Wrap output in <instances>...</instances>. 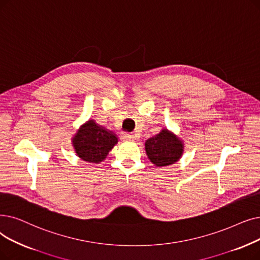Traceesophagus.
Returning <instances> with one entry per match:
<instances>
[{
	"instance_id": "esophagus-1",
	"label": "esophagus",
	"mask_w": 260,
	"mask_h": 260,
	"mask_svg": "<svg viewBox=\"0 0 260 260\" xmlns=\"http://www.w3.org/2000/svg\"><path fill=\"white\" fill-rule=\"evenodd\" d=\"M123 138L126 139V140H136V135L134 134H127V133H124L123 134Z\"/></svg>"
}]
</instances>
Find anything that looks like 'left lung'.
<instances>
[{"label":"left lung","mask_w":260,"mask_h":260,"mask_svg":"<svg viewBox=\"0 0 260 260\" xmlns=\"http://www.w3.org/2000/svg\"><path fill=\"white\" fill-rule=\"evenodd\" d=\"M183 148L182 141L167 129H162L155 137L145 141L146 155L157 167L176 162L183 154Z\"/></svg>","instance_id":"8db88e82"}]
</instances>
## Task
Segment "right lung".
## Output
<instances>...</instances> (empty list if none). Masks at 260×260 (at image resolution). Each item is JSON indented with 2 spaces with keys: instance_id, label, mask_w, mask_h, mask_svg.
<instances>
[{
  "instance_id": "1",
  "label": "right lung",
  "mask_w": 260,
  "mask_h": 260,
  "mask_svg": "<svg viewBox=\"0 0 260 260\" xmlns=\"http://www.w3.org/2000/svg\"><path fill=\"white\" fill-rule=\"evenodd\" d=\"M118 142L114 133L89 120L73 138V145L78 157L89 162H100L105 159L108 152Z\"/></svg>"
}]
</instances>
